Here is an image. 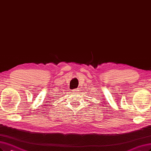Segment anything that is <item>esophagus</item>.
Masks as SVG:
<instances>
[{
	"label": "esophagus",
	"instance_id": "34e87169",
	"mask_svg": "<svg viewBox=\"0 0 151 151\" xmlns=\"http://www.w3.org/2000/svg\"><path fill=\"white\" fill-rule=\"evenodd\" d=\"M73 91H74V92H77L78 91H79V89H75Z\"/></svg>",
	"mask_w": 151,
	"mask_h": 151
}]
</instances>
